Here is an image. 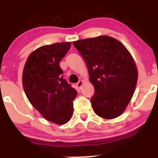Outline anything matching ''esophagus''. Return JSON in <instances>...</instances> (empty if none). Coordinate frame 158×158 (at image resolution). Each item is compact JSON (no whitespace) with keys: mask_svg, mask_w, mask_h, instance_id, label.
Segmentation results:
<instances>
[{"mask_svg":"<svg viewBox=\"0 0 158 158\" xmlns=\"http://www.w3.org/2000/svg\"><path fill=\"white\" fill-rule=\"evenodd\" d=\"M82 85H83V81L82 80H79L77 83V86L79 88V89H81V86H82Z\"/></svg>","mask_w":158,"mask_h":158,"instance_id":"34e87169","label":"esophagus"}]
</instances>
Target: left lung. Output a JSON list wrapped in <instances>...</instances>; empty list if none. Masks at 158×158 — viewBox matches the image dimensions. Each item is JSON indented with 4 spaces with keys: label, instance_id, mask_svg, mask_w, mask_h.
I'll return each instance as SVG.
<instances>
[{
    "label": "left lung",
    "instance_id": "obj_1",
    "mask_svg": "<svg viewBox=\"0 0 158 158\" xmlns=\"http://www.w3.org/2000/svg\"><path fill=\"white\" fill-rule=\"evenodd\" d=\"M94 87L90 99L99 117L114 119L123 113L135 93L137 70L133 58L118 40L107 35L74 41Z\"/></svg>",
    "mask_w": 158,
    "mask_h": 158
}]
</instances>
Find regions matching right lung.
I'll return each instance as SVG.
<instances>
[{
    "mask_svg": "<svg viewBox=\"0 0 158 158\" xmlns=\"http://www.w3.org/2000/svg\"><path fill=\"white\" fill-rule=\"evenodd\" d=\"M70 42L44 45L29 56L23 70V90L32 106L45 119L58 125L70 120L77 90L63 78L59 63Z\"/></svg>",
    "mask_w": 158,
    "mask_h": 158,
    "instance_id": "add662e5",
    "label": "right lung"
}]
</instances>
